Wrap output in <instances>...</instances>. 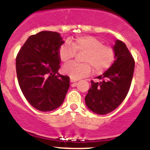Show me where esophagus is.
Masks as SVG:
<instances>
[{"label": "esophagus", "mask_w": 150, "mask_h": 150, "mask_svg": "<svg viewBox=\"0 0 150 150\" xmlns=\"http://www.w3.org/2000/svg\"><path fill=\"white\" fill-rule=\"evenodd\" d=\"M78 79H74V78H71V79H70V82L71 83H75V82H77Z\"/></svg>", "instance_id": "obj_1"}]
</instances>
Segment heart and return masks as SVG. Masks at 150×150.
<instances>
[{
    "mask_svg": "<svg viewBox=\"0 0 150 150\" xmlns=\"http://www.w3.org/2000/svg\"><path fill=\"white\" fill-rule=\"evenodd\" d=\"M75 52H85L83 62L77 64L71 62L63 67L64 73L74 79H80L91 73V66L94 72L100 74L109 68L115 60L114 50L105 46L101 40L91 36H83L69 41L68 44L62 45L59 50V57L64 63L70 62Z\"/></svg>",
    "mask_w": 150,
    "mask_h": 150,
    "instance_id": "1",
    "label": "heart"
}]
</instances>
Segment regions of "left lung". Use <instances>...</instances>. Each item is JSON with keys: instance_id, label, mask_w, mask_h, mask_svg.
I'll return each mask as SVG.
<instances>
[{"instance_id": "left-lung-1", "label": "left lung", "mask_w": 150, "mask_h": 150, "mask_svg": "<svg viewBox=\"0 0 150 150\" xmlns=\"http://www.w3.org/2000/svg\"><path fill=\"white\" fill-rule=\"evenodd\" d=\"M112 49L115 60L107 71L91 82V88L85 98L87 107L99 115H105L116 109L125 98L133 77L134 61L122 41L116 40Z\"/></svg>"}]
</instances>
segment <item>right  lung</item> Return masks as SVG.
I'll list each match as a JSON object with an SVG mask.
<instances>
[{
  "label": "right lung",
  "mask_w": 150,
  "mask_h": 150,
  "mask_svg": "<svg viewBox=\"0 0 150 150\" xmlns=\"http://www.w3.org/2000/svg\"><path fill=\"white\" fill-rule=\"evenodd\" d=\"M64 43L59 33L40 31L30 36L17 55L19 86L29 104L40 111L60 107L70 86V77L58 72L59 50Z\"/></svg>",
  "instance_id": "obj_1"
}]
</instances>
